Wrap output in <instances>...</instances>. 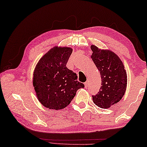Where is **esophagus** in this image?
Instances as JSON below:
<instances>
[{
    "mask_svg": "<svg viewBox=\"0 0 147 147\" xmlns=\"http://www.w3.org/2000/svg\"><path fill=\"white\" fill-rule=\"evenodd\" d=\"M84 85H85V88H87L88 86V81H86V82L84 83Z\"/></svg>",
    "mask_w": 147,
    "mask_h": 147,
    "instance_id": "1",
    "label": "esophagus"
}]
</instances>
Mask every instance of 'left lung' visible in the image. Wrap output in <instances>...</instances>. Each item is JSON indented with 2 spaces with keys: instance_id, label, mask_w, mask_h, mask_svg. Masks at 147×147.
<instances>
[{
  "instance_id": "1",
  "label": "left lung",
  "mask_w": 147,
  "mask_h": 147,
  "mask_svg": "<svg viewBox=\"0 0 147 147\" xmlns=\"http://www.w3.org/2000/svg\"><path fill=\"white\" fill-rule=\"evenodd\" d=\"M94 63L99 70L102 86L96 95L92 96L93 102L100 108L107 109L119 102L124 95L127 86V74L120 58L111 50L90 46Z\"/></svg>"
}]
</instances>
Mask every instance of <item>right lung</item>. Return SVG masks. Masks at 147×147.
I'll list each match as a JSON object with an SVG mask.
<instances>
[{
  "label": "right lung",
  "mask_w": 147,
  "mask_h": 147,
  "mask_svg": "<svg viewBox=\"0 0 147 147\" xmlns=\"http://www.w3.org/2000/svg\"><path fill=\"white\" fill-rule=\"evenodd\" d=\"M73 49L54 47L43 56L33 74V86L40 102L51 109H64L70 103L77 90L84 84L66 67Z\"/></svg>",
  "instance_id": "right-lung-1"
}]
</instances>
